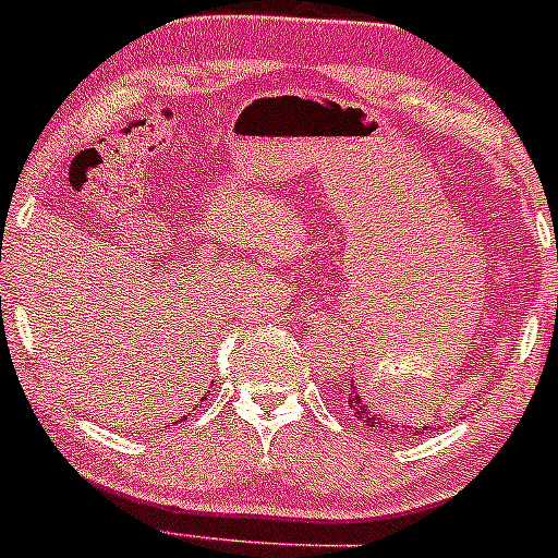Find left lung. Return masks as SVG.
<instances>
[{"mask_svg":"<svg viewBox=\"0 0 558 558\" xmlns=\"http://www.w3.org/2000/svg\"><path fill=\"white\" fill-rule=\"evenodd\" d=\"M347 403H349V411H352V416L357 418V422H363L365 427L373 429V433H387L389 438H392V435L395 438H398V435H424V429H427V427H408V424L405 427H400V424L384 418L381 413H376L371 405L365 403V398L357 392V389H354V384H352V395H349Z\"/></svg>","mask_w":558,"mask_h":558,"instance_id":"1","label":"left lung"}]
</instances>
